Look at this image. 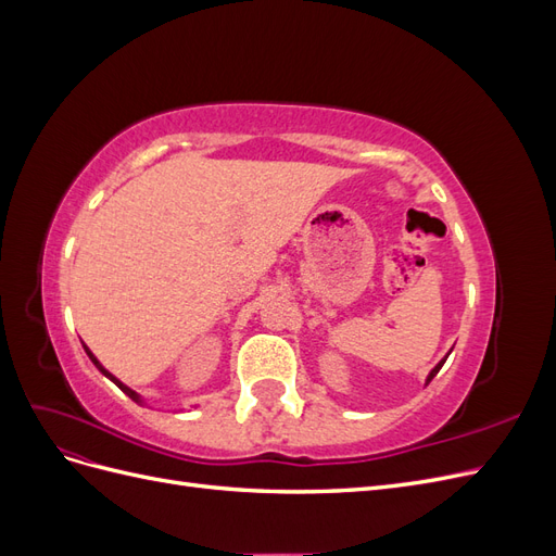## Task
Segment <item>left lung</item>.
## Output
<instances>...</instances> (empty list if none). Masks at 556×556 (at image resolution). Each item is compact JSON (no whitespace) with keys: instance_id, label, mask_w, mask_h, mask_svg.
Wrapping results in <instances>:
<instances>
[{"instance_id":"left-lung-1","label":"left lung","mask_w":556,"mask_h":556,"mask_svg":"<svg viewBox=\"0 0 556 556\" xmlns=\"http://www.w3.org/2000/svg\"><path fill=\"white\" fill-rule=\"evenodd\" d=\"M450 352H452V350H450ZM445 359H447V355H445V357H443V359H441L439 364H435V366L431 368V371H429V376H427V384H429V382L433 380V376H435V374H439V371H441V368H443V364H445Z\"/></svg>"}]
</instances>
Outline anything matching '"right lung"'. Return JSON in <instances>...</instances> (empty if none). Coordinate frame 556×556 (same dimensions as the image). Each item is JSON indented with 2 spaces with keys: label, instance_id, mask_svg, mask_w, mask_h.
I'll return each instance as SVG.
<instances>
[{
  "label": "right lung",
  "instance_id": "add662e5",
  "mask_svg": "<svg viewBox=\"0 0 556 556\" xmlns=\"http://www.w3.org/2000/svg\"><path fill=\"white\" fill-rule=\"evenodd\" d=\"M83 348H86V355L90 357V362H92V364H94V366L99 368V374H104V376H106V378H109L111 382H115L117 387H121V390H123V392H125V394H127V396H129L131 401H137V403H141V406H148V401H146V399H143V396H141L139 392H134V390H131V387H127V384H125L123 380H117V378H115V376H113L111 371H106V368L102 366V362H99V359H97V357L92 355V350H90V348H88L86 343H83Z\"/></svg>",
  "mask_w": 556,
  "mask_h": 556
}]
</instances>
